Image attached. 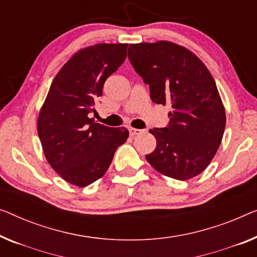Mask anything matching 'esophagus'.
<instances>
[{
	"label": "esophagus",
	"instance_id": "34e87169",
	"mask_svg": "<svg viewBox=\"0 0 257 257\" xmlns=\"http://www.w3.org/2000/svg\"><path fill=\"white\" fill-rule=\"evenodd\" d=\"M128 131H130V136H131V137H136V136L140 135V133L143 132V131H141V130H139V128H133V127H130Z\"/></svg>",
	"mask_w": 257,
	"mask_h": 257
}]
</instances>
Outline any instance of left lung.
<instances>
[{
    "mask_svg": "<svg viewBox=\"0 0 257 257\" xmlns=\"http://www.w3.org/2000/svg\"><path fill=\"white\" fill-rule=\"evenodd\" d=\"M133 68L156 104H170L169 124L150 132L156 147L146 160L155 170L185 181L206 169L226 125L225 107L209 69L191 51L172 42L130 44Z\"/></svg>",
    "mask_w": 257,
    "mask_h": 257,
    "instance_id": "obj_1",
    "label": "left lung"
}]
</instances>
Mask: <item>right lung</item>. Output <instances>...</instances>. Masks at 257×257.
<instances>
[{"label": "right lung", "instance_id": "add662e5", "mask_svg": "<svg viewBox=\"0 0 257 257\" xmlns=\"http://www.w3.org/2000/svg\"><path fill=\"white\" fill-rule=\"evenodd\" d=\"M127 44H96L80 50L55 75L38 116V136L52 168L84 188L106 173L127 140L125 127L95 122V103L107 77L126 59Z\"/></svg>", "mask_w": 257, "mask_h": 257}]
</instances>
